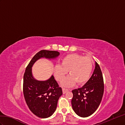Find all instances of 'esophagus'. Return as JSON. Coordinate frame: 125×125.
<instances>
[{
	"instance_id": "1",
	"label": "esophagus",
	"mask_w": 125,
	"mask_h": 125,
	"mask_svg": "<svg viewBox=\"0 0 125 125\" xmlns=\"http://www.w3.org/2000/svg\"><path fill=\"white\" fill-rule=\"evenodd\" d=\"M62 91H63V94H65L67 92L69 91V90H68V89H66V88H62Z\"/></svg>"
}]
</instances>
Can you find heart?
Instances as JSON below:
<instances>
[{
    "label": "heart",
    "mask_w": 125,
    "mask_h": 125,
    "mask_svg": "<svg viewBox=\"0 0 125 125\" xmlns=\"http://www.w3.org/2000/svg\"><path fill=\"white\" fill-rule=\"evenodd\" d=\"M93 68V61L90 57L77 54L67 55L61 61V65L55 66V76L59 81L63 80L69 71L70 76L62 81L64 86L70 87L75 82L78 85L86 83Z\"/></svg>",
    "instance_id": "obj_1"
}]
</instances>
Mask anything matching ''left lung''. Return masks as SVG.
Returning a JSON list of instances; mask_svg holds the SVG:
<instances>
[{"instance_id":"obj_1","label":"left lung","mask_w":125,"mask_h":125,"mask_svg":"<svg viewBox=\"0 0 125 125\" xmlns=\"http://www.w3.org/2000/svg\"><path fill=\"white\" fill-rule=\"evenodd\" d=\"M104 84L101 69L96 62L91 77L82 87L73 90L72 108L78 116L87 117L93 114L101 102Z\"/></svg>"}]
</instances>
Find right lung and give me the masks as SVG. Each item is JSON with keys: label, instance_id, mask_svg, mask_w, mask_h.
<instances>
[{"label": "right lung", "instance_id": "right-lung-1", "mask_svg": "<svg viewBox=\"0 0 125 125\" xmlns=\"http://www.w3.org/2000/svg\"><path fill=\"white\" fill-rule=\"evenodd\" d=\"M59 54L56 51L45 50L38 52L28 64L24 73L23 93L25 101L31 112L40 118H48L54 113L62 90L53 75L46 81L34 80L31 67L41 58L52 59Z\"/></svg>", "mask_w": 125, "mask_h": 125}]
</instances>
